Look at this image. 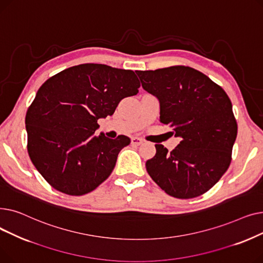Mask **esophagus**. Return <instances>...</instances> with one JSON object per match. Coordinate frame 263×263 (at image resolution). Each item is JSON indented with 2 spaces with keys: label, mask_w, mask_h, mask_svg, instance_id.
Wrapping results in <instances>:
<instances>
[{
  "label": "esophagus",
  "mask_w": 263,
  "mask_h": 263,
  "mask_svg": "<svg viewBox=\"0 0 263 263\" xmlns=\"http://www.w3.org/2000/svg\"><path fill=\"white\" fill-rule=\"evenodd\" d=\"M131 144L133 146H140L143 144V140H141L140 137H132L131 139Z\"/></svg>",
  "instance_id": "esophagus-1"
}]
</instances>
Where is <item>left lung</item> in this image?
<instances>
[{"label":"left lung","instance_id":"1","mask_svg":"<svg viewBox=\"0 0 263 263\" xmlns=\"http://www.w3.org/2000/svg\"><path fill=\"white\" fill-rule=\"evenodd\" d=\"M160 101V121L181 139L171 153L156 145L146 162L153 180L168 195L189 199L208 192L228 170L238 124L225 90L187 66L136 71Z\"/></svg>","mask_w":263,"mask_h":263}]
</instances>
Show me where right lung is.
Here are the masks:
<instances>
[{
    "mask_svg": "<svg viewBox=\"0 0 263 263\" xmlns=\"http://www.w3.org/2000/svg\"><path fill=\"white\" fill-rule=\"evenodd\" d=\"M140 86L134 71L102 64L70 67L40 86L25 116L27 153L52 187L81 196L106 180L130 139L95 136L97 121Z\"/></svg>",
    "mask_w": 263,
    "mask_h": 263,
    "instance_id": "obj_1",
    "label": "right lung"
}]
</instances>
